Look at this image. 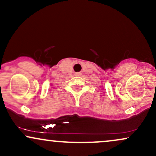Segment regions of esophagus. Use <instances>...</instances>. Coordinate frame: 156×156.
Here are the masks:
<instances>
[{
	"label": "esophagus",
	"mask_w": 156,
	"mask_h": 156,
	"mask_svg": "<svg viewBox=\"0 0 156 156\" xmlns=\"http://www.w3.org/2000/svg\"><path fill=\"white\" fill-rule=\"evenodd\" d=\"M76 76H80V73H76Z\"/></svg>",
	"instance_id": "obj_1"
}]
</instances>
